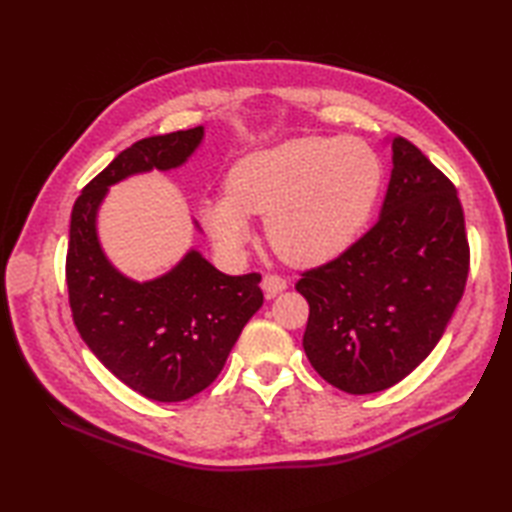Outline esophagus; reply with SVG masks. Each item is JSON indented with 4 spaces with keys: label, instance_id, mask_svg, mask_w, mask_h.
Listing matches in <instances>:
<instances>
[{
    "label": "esophagus",
    "instance_id": "obj_1",
    "mask_svg": "<svg viewBox=\"0 0 512 512\" xmlns=\"http://www.w3.org/2000/svg\"><path fill=\"white\" fill-rule=\"evenodd\" d=\"M288 288L286 279H281L277 275H264L262 279V290L266 292V297H275L279 292H284Z\"/></svg>",
    "mask_w": 512,
    "mask_h": 512
}]
</instances>
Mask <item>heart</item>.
<instances>
[{
    "label": "heart",
    "mask_w": 512,
    "mask_h": 512,
    "mask_svg": "<svg viewBox=\"0 0 512 512\" xmlns=\"http://www.w3.org/2000/svg\"><path fill=\"white\" fill-rule=\"evenodd\" d=\"M383 169L358 138H292L239 158L226 198L200 204V220L224 257L237 259L253 237L250 215L266 217V237L284 262H332L361 233L380 191Z\"/></svg>",
    "instance_id": "1"
}]
</instances>
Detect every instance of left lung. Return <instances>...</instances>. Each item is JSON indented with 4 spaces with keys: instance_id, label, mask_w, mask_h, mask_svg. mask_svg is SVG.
Segmentation results:
<instances>
[{
    "instance_id": "1",
    "label": "left lung",
    "mask_w": 512,
    "mask_h": 512,
    "mask_svg": "<svg viewBox=\"0 0 512 512\" xmlns=\"http://www.w3.org/2000/svg\"><path fill=\"white\" fill-rule=\"evenodd\" d=\"M391 176L378 222L334 262L303 273V350L347 394L409 376L442 339L469 275L458 191L405 138L389 140Z\"/></svg>"
}]
</instances>
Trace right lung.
<instances>
[{
    "instance_id": "obj_1",
    "label": "right lung",
    "mask_w": 512,
    "mask_h": 512,
    "mask_svg": "<svg viewBox=\"0 0 512 512\" xmlns=\"http://www.w3.org/2000/svg\"><path fill=\"white\" fill-rule=\"evenodd\" d=\"M202 140V125L138 140L83 189L70 217L65 279L76 330L121 383L158 402L187 400L213 383L262 308V277L224 275L189 248L165 275L136 281L105 255L99 211L114 184L178 169ZM193 226L200 231L195 220Z\"/></svg>"
}]
</instances>
